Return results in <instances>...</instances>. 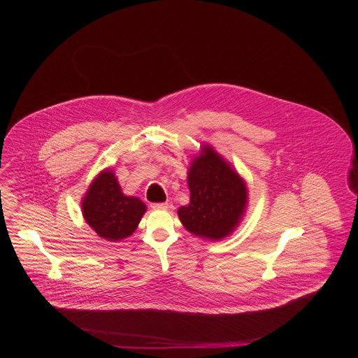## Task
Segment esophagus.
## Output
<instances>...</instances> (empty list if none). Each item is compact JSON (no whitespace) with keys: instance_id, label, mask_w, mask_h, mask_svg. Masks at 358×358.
Instances as JSON below:
<instances>
[{"instance_id":"obj_1","label":"esophagus","mask_w":358,"mask_h":358,"mask_svg":"<svg viewBox=\"0 0 358 358\" xmlns=\"http://www.w3.org/2000/svg\"><path fill=\"white\" fill-rule=\"evenodd\" d=\"M152 208H153V209H166L168 204H166V203H153Z\"/></svg>"}]
</instances>
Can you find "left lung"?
<instances>
[{"label":"left lung","mask_w":358,"mask_h":358,"mask_svg":"<svg viewBox=\"0 0 358 358\" xmlns=\"http://www.w3.org/2000/svg\"><path fill=\"white\" fill-rule=\"evenodd\" d=\"M190 203L178 209L183 226L193 234L220 240L237 226L247 204L241 178L212 149L206 148L189 171Z\"/></svg>","instance_id":"1"}]
</instances>
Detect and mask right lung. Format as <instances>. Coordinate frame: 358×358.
Returning a JSON list of instances; mask_svg holds the SVG:
<instances>
[{
    "label": "right lung",
    "instance_id": "right-lung-1",
    "mask_svg": "<svg viewBox=\"0 0 358 358\" xmlns=\"http://www.w3.org/2000/svg\"><path fill=\"white\" fill-rule=\"evenodd\" d=\"M146 205L136 197H127L110 171L102 172L88 189L83 215L88 224L108 241L131 236L138 227Z\"/></svg>",
    "mask_w": 358,
    "mask_h": 358
}]
</instances>
